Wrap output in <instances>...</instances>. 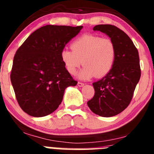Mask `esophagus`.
<instances>
[{
	"label": "esophagus",
	"mask_w": 154,
	"mask_h": 154,
	"mask_svg": "<svg viewBox=\"0 0 154 154\" xmlns=\"http://www.w3.org/2000/svg\"><path fill=\"white\" fill-rule=\"evenodd\" d=\"M77 85H78L79 87H82L84 85V83H82V82H77Z\"/></svg>",
	"instance_id": "34e87169"
}]
</instances>
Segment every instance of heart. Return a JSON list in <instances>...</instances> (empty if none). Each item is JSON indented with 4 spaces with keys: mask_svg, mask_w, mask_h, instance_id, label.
I'll list each match as a JSON object with an SVG mask.
<instances>
[{
    "mask_svg": "<svg viewBox=\"0 0 154 154\" xmlns=\"http://www.w3.org/2000/svg\"><path fill=\"white\" fill-rule=\"evenodd\" d=\"M72 50L64 48L60 58L67 72L74 74L84 65L78 74L80 80H89L94 76L100 78L109 73L116 58V47L109 38L94 35H85L74 40Z\"/></svg>",
    "mask_w": 154,
    "mask_h": 154,
    "instance_id": "obj_1",
    "label": "heart"
}]
</instances>
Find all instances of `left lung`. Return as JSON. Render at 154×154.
<instances>
[{
    "instance_id": "left-lung-1",
    "label": "left lung",
    "mask_w": 154,
    "mask_h": 154,
    "mask_svg": "<svg viewBox=\"0 0 154 154\" xmlns=\"http://www.w3.org/2000/svg\"><path fill=\"white\" fill-rule=\"evenodd\" d=\"M93 30L106 34L114 42L116 58L109 73L93 83L94 96L87 104L94 114L111 117L123 111L131 100L141 76L139 53L131 38L115 26L97 25Z\"/></svg>"
}]
</instances>
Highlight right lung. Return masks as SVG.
Segmentation results:
<instances>
[{
  "mask_svg": "<svg viewBox=\"0 0 154 154\" xmlns=\"http://www.w3.org/2000/svg\"><path fill=\"white\" fill-rule=\"evenodd\" d=\"M82 27L44 26L16 51L11 82L17 103L27 114L42 117L51 114L60 105L66 88L77 84L65 68L60 53Z\"/></svg>",
  "mask_w": 154,
  "mask_h": 154,
  "instance_id": "1",
  "label": "right lung"
}]
</instances>
